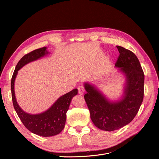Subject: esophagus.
Returning <instances> with one entry per match:
<instances>
[{"label":"esophagus","instance_id":"obj_1","mask_svg":"<svg viewBox=\"0 0 159 159\" xmlns=\"http://www.w3.org/2000/svg\"><path fill=\"white\" fill-rule=\"evenodd\" d=\"M85 92V89L82 86H79L78 88V93L80 94V95H83L84 93Z\"/></svg>","mask_w":159,"mask_h":159}]
</instances>
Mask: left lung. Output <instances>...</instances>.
<instances>
[{
	"mask_svg": "<svg viewBox=\"0 0 159 159\" xmlns=\"http://www.w3.org/2000/svg\"><path fill=\"white\" fill-rule=\"evenodd\" d=\"M119 56L115 66L126 79L120 101H110L93 85L85 82L84 99L90 117L98 129L112 131L131 122L139 111L144 98V75L137 56L130 50L116 46Z\"/></svg>",
	"mask_w": 159,
	"mask_h": 159,
	"instance_id": "8db88e82",
	"label": "left lung"
}]
</instances>
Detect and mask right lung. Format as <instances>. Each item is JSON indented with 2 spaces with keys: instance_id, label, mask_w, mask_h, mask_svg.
Here are the masks:
<instances>
[{
  "instance_id": "right-lung-1",
  "label": "right lung",
  "mask_w": 159,
  "mask_h": 159,
  "mask_svg": "<svg viewBox=\"0 0 159 159\" xmlns=\"http://www.w3.org/2000/svg\"><path fill=\"white\" fill-rule=\"evenodd\" d=\"M46 49V47L37 49L22 57L15 67L11 81L13 106L22 124L33 133L45 137L56 135L62 131L66 120V113L69 109L71 99L78 93L77 89H73L69 93L58 98L52 107L46 111L39 114L27 113L19 106L16 101L14 90L15 80L18 71L26 64L38 60L48 54Z\"/></svg>"
}]
</instances>
